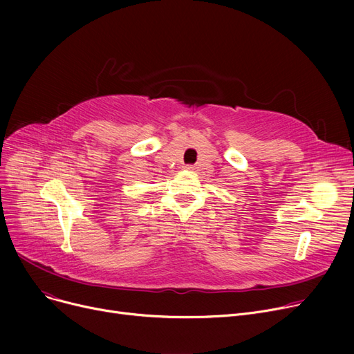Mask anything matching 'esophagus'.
<instances>
[{
    "label": "esophagus",
    "instance_id": "34e87169",
    "mask_svg": "<svg viewBox=\"0 0 354 354\" xmlns=\"http://www.w3.org/2000/svg\"><path fill=\"white\" fill-rule=\"evenodd\" d=\"M187 171H195V166H192V165H188V166H187Z\"/></svg>",
    "mask_w": 354,
    "mask_h": 354
}]
</instances>
